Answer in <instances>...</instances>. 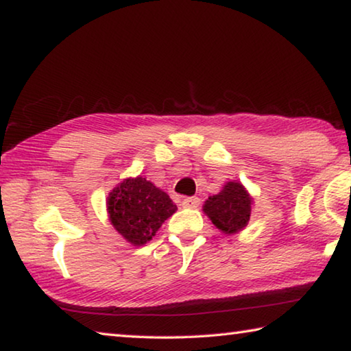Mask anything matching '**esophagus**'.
Wrapping results in <instances>:
<instances>
[{
  "label": "esophagus",
  "mask_w": 351,
  "mask_h": 351,
  "mask_svg": "<svg viewBox=\"0 0 351 351\" xmlns=\"http://www.w3.org/2000/svg\"><path fill=\"white\" fill-rule=\"evenodd\" d=\"M198 204H199L198 197H189L182 199V207H189V209H192V207H198Z\"/></svg>",
  "instance_id": "obj_1"
}]
</instances>
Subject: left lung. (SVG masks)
<instances>
[{
    "label": "left lung",
    "instance_id": "8db88e82",
    "mask_svg": "<svg viewBox=\"0 0 351 351\" xmlns=\"http://www.w3.org/2000/svg\"><path fill=\"white\" fill-rule=\"evenodd\" d=\"M251 197L240 182H228L218 195L209 197L204 212L224 234L241 230L251 217Z\"/></svg>",
    "mask_w": 351,
    "mask_h": 351
}]
</instances>
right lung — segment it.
<instances>
[{
	"instance_id": "obj_1",
	"label": "right lung",
	"mask_w": 351,
	"mask_h": 351,
	"mask_svg": "<svg viewBox=\"0 0 351 351\" xmlns=\"http://www.w3.org/2000/svg\"><path fill=\"white\" fill-rule=\"evenodd\" d=\"M108 215L114 229L134 246L145 245L176 206L170 197L145 178H128L108 197Z\"/></svg>"
}]
</instances>
